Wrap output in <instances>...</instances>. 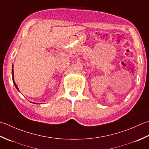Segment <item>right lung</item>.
Here are the masks:
<instances>
[{"label": "right lung", "instance_id": "obj_1", "mask_svg": "<svg viewBox=\"0 0 149 149\" xmlns=\"http://www.w3.org/2000/svg\"><path fill=\"white\" fill-rule=\"evenodd\" d=\"M12 77H13V83H14V85H15V87H16V88H17V89L19 91V88H18V87L17 86V85H16V84H15V80H14V76H13V65H12ZM33 104H36V103H33Z\"/></svg>", "mask_w": 149, "mask_h": 149}]
</instances>
